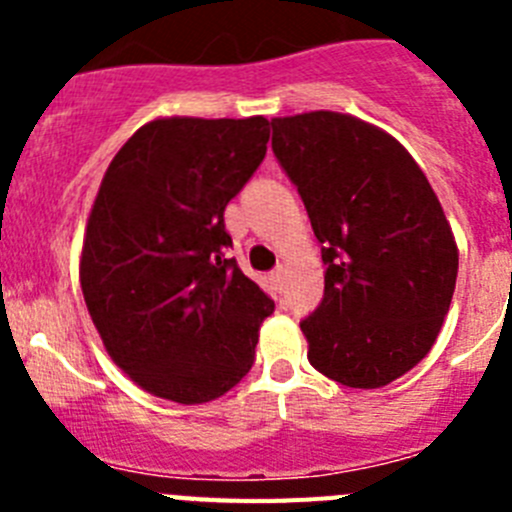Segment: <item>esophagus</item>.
Returning a JSON list of instances; mask_svg holds the SVG:
<instances>
[{
  "label": "esophagus",
  "mask_w": 512,
  "mask_h": 512,
  "mask_svg": "<svg viewBox=\"0 0 512 512\" xmlns=\"http://www.w3.org/2000/svg\"><path fill=\"white\" fill-rule=\"evenodd\" d=\"M269 282H271V287L277 289V292H282V284H284V271L282 269H274L269 274Z\"/></svg>",
  "instance_id": "34e87169"
}]
</instances>
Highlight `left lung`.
<instances>
[{
    "label": "left lung",
    "mask_w": 512,
    "mask_h": 512,
    "mask_svg": "<svg viewBox=\"0 0 512 512\" xmlns=\"http://www.w3.org/2000/svg\"><path fill=\"white\" fill-rule=\"evenodd\" d=\"M271 148L323 243L325 295L300 323L333 382L377 390L431 351L459 271L451 225L415 158L343 112L271 120Z\"/></svg>",
    "instance_id": "obj_1"
}]
</instances>
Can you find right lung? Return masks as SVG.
<instances>
[{"instance_id":"1","label":"right lung","mask_w":512,"mask_h":512,"mask_svg":"<svg viewBox=\"0 0 512 512\" xmlns=\"http://www.w3.org/2000/svg\"><path fill=\"white\" fill-rule=\"evenodd\" d=\"M269 120L158 117L104 171L79 282L107 354L179 405L217 400L248 374L274 300L243 274L225 205L259 169Z\"/></svg>"}]
</instances>
